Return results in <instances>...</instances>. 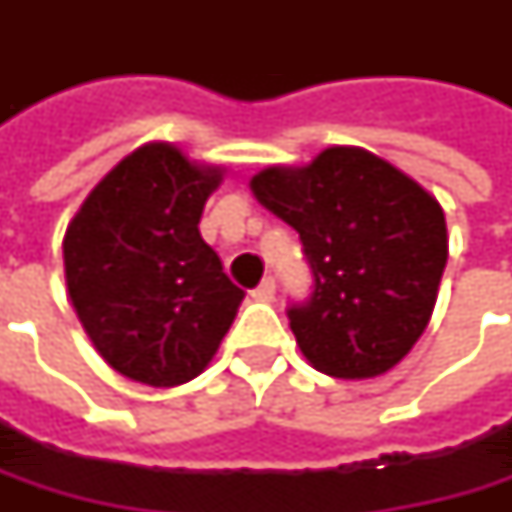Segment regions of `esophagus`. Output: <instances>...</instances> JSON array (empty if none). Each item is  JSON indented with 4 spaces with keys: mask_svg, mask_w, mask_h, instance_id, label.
Wrapping results in <instances>:
<instances>
[{
    "mask_svg": "<svg viewBox=\"0 0 512 512\" xmlns=\"http://www.w3.org/2000/svg\"><path fill=\"white\" fill-rule=\"evenodd\" d=\"M276 296V279L273 276H265L262 282H259V287L253 290V299L256 302H270Z\"/></svg>",
    "mask_w": 512,
    "mask_h": 512,
    "instance_id": "1",
    "label": "esophagus"
}]
</instances>
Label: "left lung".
Instances as JSON below:
<instances>
[{"instance_id": "obj_1", "label": "left lung", "mask_w": 512, "mask_h": 512, "mask_svg": "<svg viewBox=\"0 0 512 512\" xmlns=\"http://www.w3.org/2000/svg\"><path fill=\"white\" fill-rule=\"evenodd\" d=\"M256 199L302 239L313 290L287 305L307 362L370 379L419 342L447 265L439 202L359 148H327L307 168L253 176Z\"/></svg>"}]
</instances>
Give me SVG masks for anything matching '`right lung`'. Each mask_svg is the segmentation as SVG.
I'll list each match as a JSON object with an SVG mask.
<instances>
[{
  "mask_svg": "<svg viewBox=\"0 0 512 512\" xmlns=\"http://www.w3.org/2000/svg\"><path fill=\"white\" fill-rule=\"evenodd\" d=\"M219 168L145 145L93 187L65 233V279L102 359L133 382L173 387L205 370L245 290L199 233Z\"/></svg>",
  "mask_w": 512,
  "mask_h": 512,
  "instance_id": "add662e5",
  "label": "right lung"
}]
</instances>
